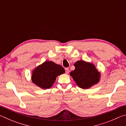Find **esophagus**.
<instances>
[{
    "label": "esophagus",
    "instance_id": "34e87169",
    "mask_svg": "<svg viewBox=\"0 0 126 126\" xmlns=\"http://www.w3.org/2000/svg\"><path fill=\"white\" fill-rule=\"evenodd\" d=\"M65 73H67V74L69 73V68H65Z\"/></svg>",
    "mask_w": 126,
    "mask_h": 126
}]
</instances>
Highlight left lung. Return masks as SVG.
I'll return each mask as SVG.
<instances>
[{"instance_id": "obj_1", "label": "left lung", "mask_w": 126, "mask_h": 126, "mask_svg": "<svg viewBox=\"0 0 126 126\" xmlns=\"http://www.w3.org/2000/svg\"><path fill=\"white\" fill-rule=\"evenodd\" d=\"M75 69L71 75L81 88L87 89L99 82L100 74L93 64L79 61L74 64Z\"/></svg>"}]
</instances>
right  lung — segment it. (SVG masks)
<instances>
[{
  "instance_id": "obj_1",
  "label": "right lung",
  "mask_w": 126,
  "mask_h": 126,
  "mask_svg": "<svg viewBox=\"0 0 126 126\" xmlns=\"http://www.w3.org/2000/svg\"><path fill=\"white\" fill-rule=\"evenodd\" d=\"M64 72L61 65L53 62L46 61L34 70L32 80L40 88L48 89L53 86L57 77Z\"/></svg>"
}]
</instances>
